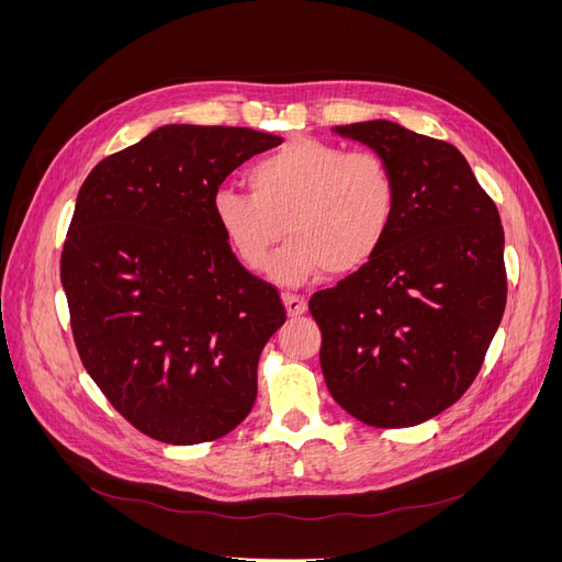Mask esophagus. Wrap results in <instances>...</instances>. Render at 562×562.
<instances>
[{"instance_id":"34e87169","label":"esophagus","mask_w":562,"mask_h":562,"mask_svg":"<svg viewBox=\"0 0 562 562\" xmlns=\"http://www.w3.org/2000/svg\"><path fill=\"white\" fill-rule=\"evenodd\" d=\"M283 304H285V312L288 316H302L304 312H307V300L300 297V295H293V293H283Z\"/></svg>"}]
</instances>
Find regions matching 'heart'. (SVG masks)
I'll use <instances>...</instances> for the list:
<instances>
[{"instance_id": "heart-1", "label": "heart", "mask_w": 562, "mask_h": 562, "mask_svg": "<svg viewBox=\"0 0 562 562\" xmlns=\"http://www.w3.org/2000/svg\"><path fill=\"white\" fill-rule=\"evenodd\" d=\"M250 190L220 187L213 215L234 258L246 269L267 267L283 234L288 246L271 265L285 283L349 277L384 248L398 215V180L375 151L300 138L260 159Z\"/></svg>"}]
</instances>
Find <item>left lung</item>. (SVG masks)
<instances>
[{
    "instance_id": "left-lung-1",
    "label": "left lung",
    "mask_w": 562,
    "mask_h": 562,
    "mask_svg": "<svg viewBox=\"0 0 562 562\" xmlns=\"http://www.w3.org/2000/svg\"><path fill=\"white\" fill-rule=\"evenodd\" d=\"M398 180L378 258L310 300L333 398L378 429L415 427L464 396L506 307L504 227L454 145L394 122L335 128Z\"/></svg>"
}]
</instances>
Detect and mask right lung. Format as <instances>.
Instances as JSON below:
<instances>
[{
  "mask_svg": "<svg viewBox=\"0 0 562 562\" xmlns=\"http://www.w3.org/2000/svg\"><path fill=\"white\" fill-rule=\"evenodd\" d=\"M281 143L239 126H161L100 161L77 194L60 281L79 359L114 411L161 443L223 438L258 396L285 307L234 258L213 194Z\"/></svg>",
  "mask_w": 562,
  "mask_h": 562,
  "instance_id": "add662e5",
  "label": "right lung"
}]
</instances>
